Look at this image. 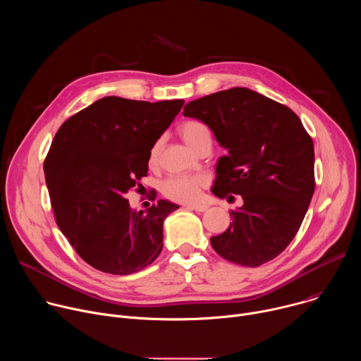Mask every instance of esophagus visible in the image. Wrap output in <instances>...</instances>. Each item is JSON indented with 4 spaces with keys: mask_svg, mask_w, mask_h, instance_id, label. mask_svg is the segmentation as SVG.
Instances as JSON below:
<instances>
[{
    "mask_svg": "<svg viewBox=\"0 0 361 361\" xmlns=\"http://www.w3.org/2000/svg\"><path fill=\"white\" fill-rule=\"evenodd\" d=\"M187 209L198 212V213H204L205 210L209 209V205L207 204H190V205H187Z\"/></svg>",
    "mask_w": 361,
    "mask_h": 361,
    "instance_id": "34e87169",
    "label": "esophagus"
}]
</instances>
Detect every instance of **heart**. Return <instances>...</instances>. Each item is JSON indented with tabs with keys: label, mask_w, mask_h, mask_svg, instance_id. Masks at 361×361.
Wrapping results in <instances>:
<instances>
[{
	"label": "heart",
	"mask_w": 361,
	"mask_h": 361,
	"mask_svg": "<svg viewBox=\"0 0 361 361\" xmlns=\"http://www.w3.org/2000/svg\"><path fill=\"white\" fill-rule=\"evenodd\" d=\"M183 140L194 149L200 151L202 147H212L213 135L207 124L198 120H187L178 127ZM163 147V140L154 141L149 148V164L157 161ZM207 185V178L202 176H173L167 178L161 187L164 197L178 202H194L200 198L202 188Z\"/></svg>",
	"instance_id": "obj_1"
}]
</instances>
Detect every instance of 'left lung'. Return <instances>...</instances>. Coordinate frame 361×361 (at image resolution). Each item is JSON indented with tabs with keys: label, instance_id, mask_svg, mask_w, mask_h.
<instances>
[{
	"label": "left lung",
	"instance_id": "1",
	"mask_svg": "<svg viewBox=\"0 0 361 361\" xmlns=\"http://www.w3.org/2000/svg\"><path fill=\"white\" fill-rule=\"evenodd\" d=\"M183 114L207 124L228 149L216 167L214 195L244 201L231 210L230 227L210 238L213 248L245 267L276 259L297 234L316 187L314 145L301 120L244 87L190 101Z\"/></svg>",
	"mask_w": 361,
	"mask_h": 361
}]
</instances>
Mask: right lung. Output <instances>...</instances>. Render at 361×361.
<instances>
[{"mask_svg": "<svg viewBox=\"0 0 361 361\" xmlns=\"http://www.w3.org/2000/svg\"><path fill=\"white\" fill-rule=\"evenodd\" d=\"M183 104L104 97L59 128L44 160L49 200L57 226L91 267L126 276L160 255L163 223L178 205L159 200L133 212L126 197L147 176L151 145Z\"/></svg>", "mask_w": 361, "mask_h": 361, "instance_id": "1", "label": "right lung"}]
</instances>
